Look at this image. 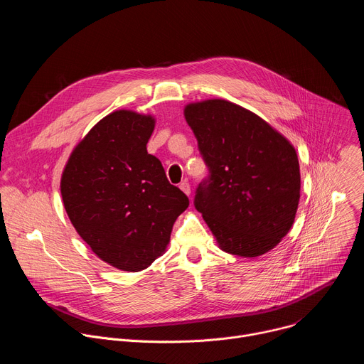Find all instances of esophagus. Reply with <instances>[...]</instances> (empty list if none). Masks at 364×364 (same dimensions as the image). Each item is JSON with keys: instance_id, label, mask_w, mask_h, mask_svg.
I'll return each mask as SVG.
<instances>
[{"instance_id": "1", "label": "esophagus", "mask_w": 364, "mask_h": 364, "mask_svg": "<svg viewBox=\"0 0 364 364\" xmlns=\"http://www.w3.org/2000/svg\"><path fill=\"white\" fill-rule=\"evenodd\" d=\"M180 188H181V191H183L184 194H187V196L191 194V187H190V184H188L187 181H183V183L180 184Z\"/></svg>"}]
</instances>
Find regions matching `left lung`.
Masks as SVG:
<instances>
[{
  "mask_svg": "<svg viewBox=\"0 0 364 364\" xmlns=\"http://www.w3.org/2000/svg\"><path fill=\"white\" fill-rule=\"evenodd\" d=\"M209 178L194 207L228 253L255 257L274 249L292 228L299 201V163L292 144L256 114L225 99L188 103Z\"/></svg>",
  "mask_w": 364,
  "mask_h": 364,
  "instance_id": "1",
  "label": "left lung"
}]
</instances>
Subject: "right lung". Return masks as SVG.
<instances>
[{
  "instance_id": "1",
  "label": "right lung",
  "mask_w": 364,
  "mask_h": 364,
  "mask_svg": "<svg viewBox=\"0 0 364 364\" xmlns=\"http://www.w3.org/2000/svg\"><path fill=\"white\" fill-rule=\"evenodd\" d=\"M154 127V117L134 111L107 115L76 145L62 174V198L76 232L121 271H142L161 256L188 207L161 161L146 152Z\"/></svg>"
}]
</instances>
